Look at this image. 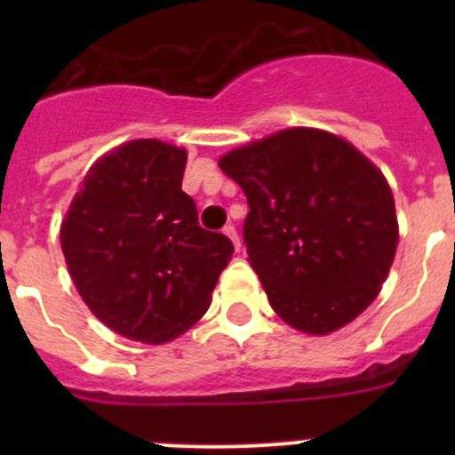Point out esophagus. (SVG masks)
<instances>
[{
	"mask_svg": "<svg viewBox=\"0 0 455 455\" xmlns=\"http://www.w3.org/2000/svg\"><path fill=\"white\" fill-rule=\"evenodd\" d=\"M223 235H225V236H230L236 251H241V241H239V235H236V228H235V225H225V228H223Z\"/></svg>",
	"mask_w": 455,
	"mask_h": 455,
	"instance_id": "34e87169",
	"label": "esophagus"
}]
</instances>
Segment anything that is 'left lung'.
Returning <instances> with one entry per match:
<instances>
[{"instance_id":"8db88e82","label":"left lung","mask_w":455,"mask_h":455,"mask_svg":"<svg viewBox=\"0 0 455 455\" xmlns=\"http://www.w3.org/2000/svg\"><path fill=\"white\" fill-rule=\"evenodd\" d=\"M219 166L246 193L248 262L280 319L328 335L373 303L399 223L367 156L331 132L293 127L228 152Z\"/></svg>"}]
</instances>
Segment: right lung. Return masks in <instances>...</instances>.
Here are the masks:
<instances>
[{"mask_svg": "<svg viewBox=\"0 0 455 455\" xmlns=\"http://www.w3.org/2000/svg\"><path fill=\"white\" fill-rule=\"evenodd\" d=\"M184 168L182 148L130 140L92 164L61 223L72 283L127 339L164 344L187 332L235 252L228 236L198 225Z\"/></svg>", "mask_w": 455, "mask_h": 455, "instance_id": "1", "label": "right lung"}]
</instances>
